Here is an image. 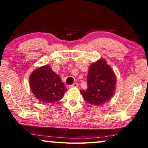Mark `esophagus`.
Masks as SVG:
<instances>
[{"mask_svg":"<svg viewBox=\"0 0 148 148\" xmlns=\"http://www.w3.org/2000/svg\"><path fill=\"white\" fill-rule=\"evenodd\" d=\"M78 87V84L77 83H74V84L69 85V88H73V87Z\"/></svg>","mask_w":148,"mask_h":148,"instance_id":"esophagus-1","label":"esophagus"}]
</instances>
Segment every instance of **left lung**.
Segmentation results:
<instances>
[{"mask_svg": "<svg viewBox=\"0 0 148 148\" xmlns=\"http://www.w3.org/2000/svg\"><path fill=\"white\" fill-rule=\"evenodd\" d=\"M116 77L111 67L101 58L90 65L87 75V88L80 92L87 103L100 106L109 101L116 90Z\"/></svg>", "mask_w": 148, "mask_h": 148, "instance_id": "1", "label": "left lung"}]
</instances>
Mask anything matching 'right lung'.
I'll return each mask as SVG.
<instances>
[{
  "label": "right lung",
  "mask_w": 148,
  "mask_h": 148,
  "mask_svg": "<svg viewBox=\"0 0 148 148\" xmlns=\"http://www.w3.org/2000/svg\"><path fill=\"white\" fill-rule=\"evenodd\" d=\"M29 87L35 97L45 104L61 100L67 90L60 77L49 65L39 67L32 72Z\"/></svg>",
  "instance_id": "right-lung-1"
}]
</instances>
